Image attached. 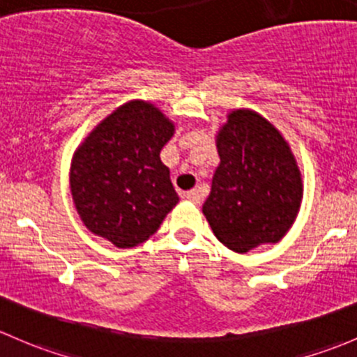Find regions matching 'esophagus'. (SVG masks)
I'll return each instance as SVG.
<instances>
[{
    "instance_id": "34e87169",
    "label": "esophagus",
    "mask_w": 357,
    "mask_h": 357,
    "mask_svg": "<svg viewBox=\"0 0 357 357\" xmlns=\"http://www.w3.org/2000/svg\"><path fill=\"white\" fill-rule=\"evenodd\" d=\"M185 197L190 201V203H194V204H199L201 203V194H199V190H196V189L187 190Z\"/></svg>"
}]
</instances>
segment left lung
Returning a JSON list of instances; mask_svg holds the SVG:
<instances>
[{
  "label": "left lung",
  "instance_id": "left-lung-1",
  "mask_svg": "<svg viewBox=\"0 0 357 357\" xmlns=\"http://www.w3.org/2000/svg\"><path fill=\"white\" fill-rule=\"evenodd\" d=\"M220 165L203 215L234 252L282 241L297 218L303 174L290 144L270 120L249 108L227 113L216 132Z\"/></svg>",
  "mask_w": 357,
  "mask_h": 357
}]
</instances>
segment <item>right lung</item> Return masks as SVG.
Wrapping results in <instances>:
<instances>
[{
	"mask_svg": "<svg viewBox=\"0 0 357 357\" xmlns=\"http://www.w3.org/2000/svg\"><path fill=\"white\" fill-rule=\"evenodd\" d=\"M175 123L149 101L132 99L102 119L70 163V190L87 230L120 249L148 241L178 203L160 151Z\"/></svg>",
	"mask_w": 357,
	"mask_h": 357,
	"instance_id": "right-lung-1",
	"label": "right lung"
}]
</instances>
